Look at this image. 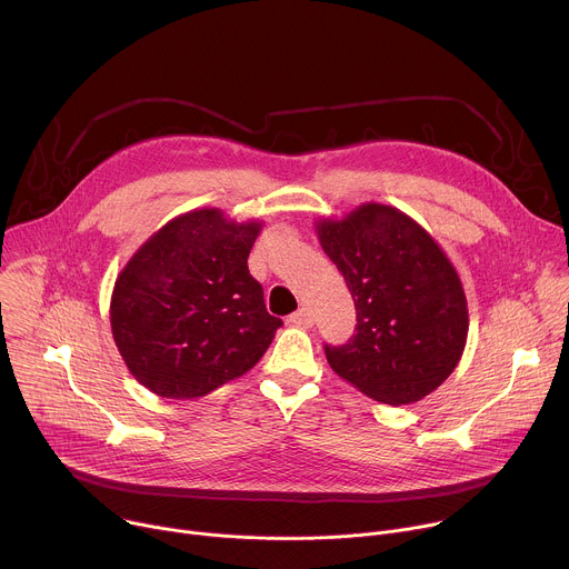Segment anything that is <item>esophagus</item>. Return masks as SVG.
Masks as SVG:
<instances>
[{
  "instance_id": "obj_1",
  "label": "esophagus",
  "mask_w": 569,
  "mask_h": 569,
  "mask_svg": "<svg viewBox=\"0 0 569 569\" xmlns=\"http://www.w3.org/2000/svg\"><path fill=\"white\" fill-rule=\"evenodd\" d=\"M292 327H297V329H310L312 327V321H315V317H312V312H310V308H299L297 312H292L290 315V319H288Z\"/></svg>"
}]
</instances>
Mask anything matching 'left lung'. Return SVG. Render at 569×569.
<instances>
[{
    "instance_id": "obj_1",
    "label": "left lung",
    "mask_w": 569,
    "mask_h": 569,
    "mask_svg": "<svg viewBox=\"0 0 569 569\" xmlns=\"http://www.w3.org/2000/svg\"><path fill=\"white\" fill-rule=\"evenodd\" d=\"M321 250L356 303V336L323 347L331 369L387 405L432 393L459 365L468 338L461 279L439 242L408 213L365 202L315 222Z\"/></svg>"
}]
</instances>
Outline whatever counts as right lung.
<instances>
[{"label": "right lung", "instance_id": "right-lung-1", "mask_svg": "<svg viewBox=\"0 0 569 569\" xmlns=\"http://www.w3.org/2000/svg\"><path fill=\"white\" fill-rule=\"evenodd\" d=\"M263 222L193 209L157 229L114 281L110 323L130 373L152 393L189 400L248 373L281 319L248 257Z\"/></svg>", "mask_w": 569, "mask_h": 569}]
</instances>
